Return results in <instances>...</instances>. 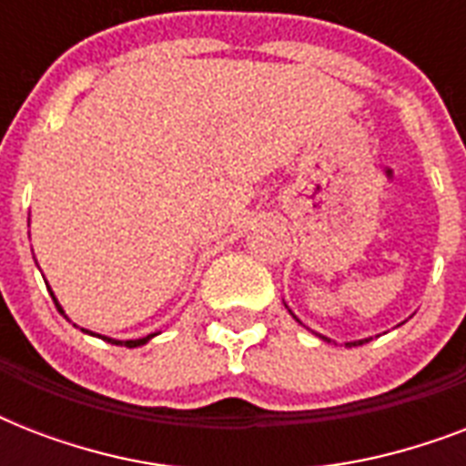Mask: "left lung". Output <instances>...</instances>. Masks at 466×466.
I'll return each instance as SVG.
<instances>
[{"instance_id":"8db88e82","label":"left lung","mask_w":466,"mask_h":466,"mask_svg":"<svg viewBox=\"0 0 466 466\" xmlns=\"http://www.w3.org/2000/svg\"><path fill=\"white\" fill-rule=\"evenodd\" d=\"M290 314H292V311H290ZM292 317H295V314H292ZM295 319H298V317H295ZM298 321H299V319H298ZM299 324H302V321H299ZM319 339H321V340H329V343H331V339H326V336H321V333H319ZM368 340H370V339L350 340V343H346V346H348V348H353V346H362V343H368Z\"/></svg>"}]
</instances>
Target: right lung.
I'll use <instances>...</instances> for the list:
<instances>
[{
	"mask_svg": "<svg viewBox=\"0 0 466 466\" xmlns=\"http://www.w3.org/2000/svg\"><path fill=\"white\" fill-rule=\"evenodd\" d=\"M50 298H53V302L57 307H60V302H57V298H55V292H50ZM84 333H91L86 331V329H82ZM91 336H98V339L108 340V343H113V346H126V348H137V346H145L149 339H155L157 333H149V336H145V339H135V340H116V339H108V336H101V333H91Z\"/></svg>",
	"mask_w": 466,
	"mask_h": 466,
	"instance_id": "right-lung-1",
	"label": "right lung"
}]
</instances>
